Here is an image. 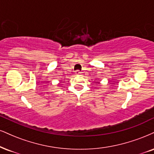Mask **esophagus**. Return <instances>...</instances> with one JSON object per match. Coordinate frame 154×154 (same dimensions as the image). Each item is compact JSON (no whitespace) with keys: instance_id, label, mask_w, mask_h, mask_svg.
<instances>
[{"instance_id":"34e87169","label":"esophagus","mask_w":154,"mask_h":154,"mask_svg":"<svg viewBox=\"0 0 154 154\" xmlns=\"http://www.w3.org/2000/svg\"><path fill=\"white\" fill-rule=\"evenodd\" d=\"M75 73L76 75H81V74H82V72L79 71V70H76Z\"/></svg>"}]
</instances>
